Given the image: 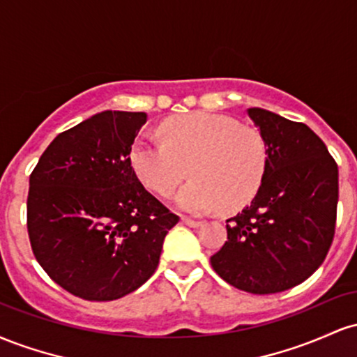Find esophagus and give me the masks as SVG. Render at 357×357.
Instances as JSON below:
<instances>
[{
  "instance_id": "esophagus-1",
  "label": "esophagus",
  "mask_w": 357,
  "mask_h": 357,
  "mask_svg": "<svg viewBox=\"0 0 357 357\" xmlns=\"http://www.w3.org/2000/svg\"><path fill=\"white\" fill-rule=\"evenodd\" d=\"M181 221H183L184 225H188V227H190V228H198V227H202V225H203V221L191 220V218H183Z\"/></svg>"
}]
</instances>
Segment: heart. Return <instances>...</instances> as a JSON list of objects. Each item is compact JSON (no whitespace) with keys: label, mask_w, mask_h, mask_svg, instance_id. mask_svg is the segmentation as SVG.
<instances>
[{"label":"heart","mask_w":357,"mask_h":357,"mask_svg":"<svg viewBox=\"0 0 357 357\" xmlns=\"http://www.w3.org/2000/svg\"><path fill=\"white\" fill-rule=\"evenodd\" d=\"M161 130L165 142L141 134L129 151L130 167L147 190L171 196L188 165L192 179L176 196L183 211H235L255 198L268 165L267 142L257 129L198 110L167 119Z\"/></svg>","instance_id":"1"}]
</instances>
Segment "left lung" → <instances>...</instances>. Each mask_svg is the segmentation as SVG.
<instances>
[{
	"label": "left lung",
	"mask_w": 357,
	"mask_h": 357,
	"mask_svg": "<svg viewBox=\"0 0 357 357\" xmlns=\"http://www.w3.org/2000/svg\"><path fill=\"white\" fill-rule=\"evenodd\" d=\"M247 112L267 142V173L252 203L227 220L228 241L210 261L230 285L265 296L321 267L334 238L339 173L310 127L260 107Z\"/></svg>",
	"instance_id": "obj_1"
}]
</instances>
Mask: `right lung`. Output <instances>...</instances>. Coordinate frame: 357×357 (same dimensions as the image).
<instances>
[{
    "label": "right lung",
    "mask_w": 357,
    "mask_h": 357,
    "mask_svg": "<svg viewBox=\"0 0 357 357\" xmlns=\"http://www.w3.org/2000/svg\"><path fill=\"white\" fill-rule=\"evenodd\" d=\"M146 117L124 110L89 117L53 139L30 176L35 258L55 284L85 301H116L139 289L179 221L130 167Z\"/></svg>",
    "instance_id": "obj_1"
}]
</instances>
